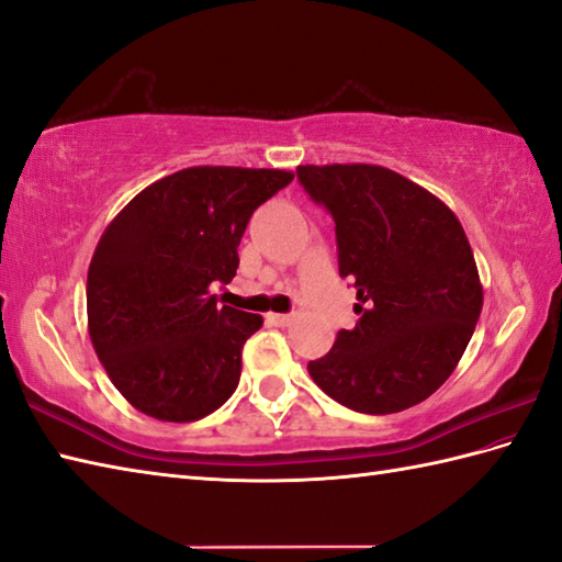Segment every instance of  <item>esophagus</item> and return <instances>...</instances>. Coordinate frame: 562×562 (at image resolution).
Here are the masks:
<instances>
[{
    "label": "esophagus",
    "mask_w": 562,
    "mask_h": 562,
    "mask_svg": "<svg viewBox=\"0 0 562 562\" xmlns=\"http://www.w3.org/2000/svg\"><path fill=\"white\" fill-rule=\"evenodd\" d=\"M268 318L274 326H290L294 322V314H270Z\"/></svg>",
    "instance_id": "esophagus-1"
}]
</instances>
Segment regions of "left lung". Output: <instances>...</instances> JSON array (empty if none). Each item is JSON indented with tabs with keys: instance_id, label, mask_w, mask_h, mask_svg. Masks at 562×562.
Masks as SVG:
<instances>
[{
	"instance_id": "left-lung-1",
	"label": "left lung",
	"mask_w": 562,
	"mask_h": 562,
	"mask_svg": "<svg viewBox=\"0 0 562 562\" xmlns=\"http://www.w3.org/2000/svg\"><path fill=\"white\" fill-rule=\"evenodd\" d=\"M296 180L334 216L338 272L358 290L356 326L306 366L312 380L360 414L431 397L482 312L463 226L438 196L380 165H300Z\"/></svg>"
}]
</instances>
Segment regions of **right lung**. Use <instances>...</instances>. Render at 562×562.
<instances>
[{
    "label": "right lung",
    "instance_id": "1",
    "mask_svg": "<svg viewBox=\"0 0 562 562\" xmlns=\"http://www.w3.org/2000/svg\"><path fill=\"white\" fill-rule=\"evenodd\" d=\"M284 170L187 168L136 194L99 238L87 272L90 338L109 380L138 412L196 422L240 378L262 316L218 306L256 209L292 182Z\"/></svg>",
    "mask_w": 562,
    "mask_h": 562
}]
</instances>
